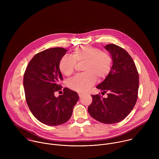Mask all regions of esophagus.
<instances>
[{
	"mask_svg": "<svg viewBox=\"0 0 159 159\" xmlns=\"http://www.w3.org/2000/svg\"><path fill=\"white\" fill-rule=\"evenodd\" d=\"M84 96V94H82V93H79V98H81L82 97H83Z\"/></svg>",
	"mask_w": 159,
	"mask_h": 159,
	"instance_id": "obj_1",
	"label": "esophagus"
}]
</instances>
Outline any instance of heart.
Returning a JSON list of instances; mask_svg holds the SVG:
<instances>
[{
  "label": "heart",
  "instance_id": "obj_1",
  "mask_svg": "<svg viewBox=\"0 0 159 159\" xmlns=\"http://www.w3.org/2000/svg\"><path fill=\"white\" fill-rule=\"evenodd\" d=\"M84 63V73L78 75L68 82V87L78 93L86 92L93 86L98 79L103 80L110 74L112 58L106 51L91 47H80L74 50L70 56L64 55L58 63L59 70L64 75L69 77L75 70L76 63Z\"/></svg>",
  "mask_w": 159,
  "mask_h": 159
}]
</instances>
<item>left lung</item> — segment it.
<instances>
[{"mask_svg":"<svg viewBox=\"0 0 159 159\" xmlns=\"http://www.w3.org/2000/svg\"><path fill=\"white\" fill-rule=\"evenodd\" d=\"M112 58V69L105 80L96 88L107 93L104 98L99 94L92 95L88 107L90 115L105 124L118 123L132 111L138 98L139 75L133 60L123 48L115 44L105 46Z\"/></svg>","mask_w":159,"mask_h":159,"instance_id":"obj_1","label":"left lung"}]
</instances>
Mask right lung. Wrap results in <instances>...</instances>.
Masks as SVG:
<instances>
[{"label": "right lung", "instance_id": "right-lung-1", "mask_svg": "<svg viewBox=\"0 0 159 159\" xmlns=\"http://www.w3.org/2000/svg\"><path fill=\"white\" fill-rule=\"evenodd\" d=\"M66 52L57 47L36 54L24 74L27 104L38 121L49 126L60 125L69 120L79 99L76 92L66 87L63 89L62 95L55 96V93L61 92L62 89L59 84L63 77L58 63Z\"/></svg>", "mask_w": 159, "mask_h": 159}]
</instances>
